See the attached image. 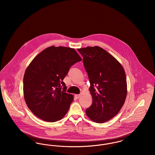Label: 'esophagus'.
Segmentation results:
<instances>
[{"label":"esophagus","instance_id":"1","mask_svg":"<svg viewBox=\"0 0 155 155\" xmlns=\"http://www.w3.org/2000/svg\"><path fill=\"white\" fill-rule=\"evenodd\" d=\"M75 97H76V98L78 99V98H80V97L81 95H80V94H77V95H75Z\"/></svg>","mask_w":155,"mask_h":155}]
</instances>
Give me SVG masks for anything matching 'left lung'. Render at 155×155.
Wrapping results in <instances>:
<instances>
[{"label":"left lung","mask_w":155,"mask_h":155,"mask_svg":"<svg viewBox=\"0 0 155 155\" xmlns=\"http://www.w3.org/2000/svg\"><path fill=\"white\" fill-rule=\"evenodd\" d=\"M83 56L92 97L86 114L92 121L103 123L117 114L127 94L125 71L117 59L103 48L88 46L78 49Z\"/></svg>","instance_id":"1"}]
</instances>
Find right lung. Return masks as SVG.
<instances>
[{"label": "right lung", "instance_id": "obj_1", "mask_svg": "<svg viewBox=\"0 0 155 155\" xmlns=\"http://www.w3.org/2000/svg\"><path fill=\"white\" fill-rule=\"evenodd\" d=\"M81 60L73 48L51 46L31 61L24 75L23 94L34 115L48 122L64 117L74 96L66 92L63 81L71 66Z\"/></svg>", "mask_w": 155, "mask_h": 155}]
</instances>
